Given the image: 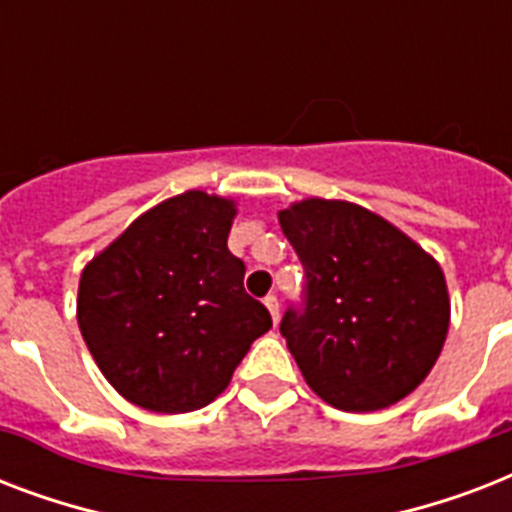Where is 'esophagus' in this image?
I'll return each mask as SVG.
<instances>
[{
  "mask_svg": "<svg viewBox=\"0 0 512 512\" xmlns=\"http://www.w3.org/2000/svg\"><path fill=\"white\" fill-rule=\"evenodd\" d=\"M263 303H265V308H268V313H271L273 324H276V321H279V300H276V297H273V295H268L263 300Z\"/></svg>",
  "mask_w": 512,
  "mask_h": 512,
  "instance_id": "esophagus-1",
  "label": "esophagus"
}]
</instances>
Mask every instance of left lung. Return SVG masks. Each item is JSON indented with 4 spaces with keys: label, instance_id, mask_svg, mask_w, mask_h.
Listing matches in <instances>:
<instances>
[{
    "label": "left lung",
    "instance_id": "1",
    "mask_svg": "<svg viewBox=\"0 0 512 512\" xmlns=\"http://www.w3.org/2000/svg\"><path fill=\"white\" fill-rule=\"evenodd\" d=\"M279 225L305 268V311L281 321L308 388L342 412L406 398L441 356L452 303L441 265L345 199L292 201Z\"/></svg>",
    "mask_w": 512,
    "mask_h": 512
}]
</instances>
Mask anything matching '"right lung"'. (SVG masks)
I'll list each match as a JSON object with an SVG mask.
<instances>
[{
  "instance_id": "right-lung-1",
  "label": "right lung",
  "mask_w": 512,
  "mask_h": 512,
  "mask_svg": "<svg viewBox=\"0 0 512 512\" xmlns=\"http://www.w3.org/2000/svg\"><path fill=\"white\" fill-rule=\"evenodd\" d=\"M239 204L185 191L135 217L79 276L76 321L119 396L159 414L212 404L271 329L228 252Z\"/></svg>"
}]
</instances>
